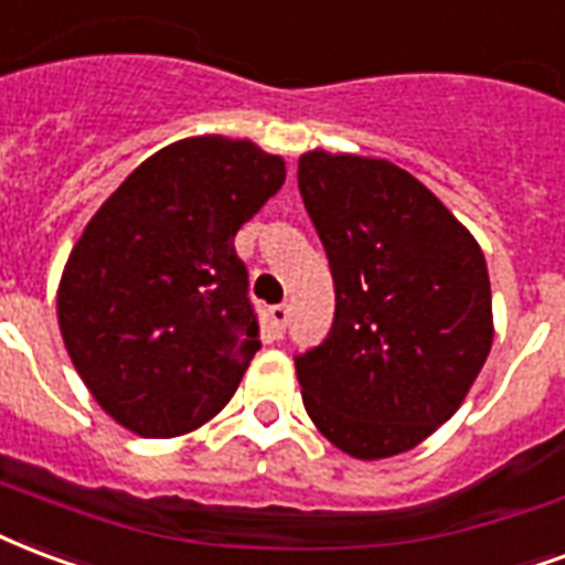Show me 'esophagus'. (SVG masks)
<instances>
[{"label":"esophagus","instance_id":"esophagus-1","mask_svg":"<svg viewBox=\"0 0 565 565\" xmlns=\"http://www.w3.org/2000/svg\"><path fill=\"white\" fill-rule=\"evenodd\" d=\"M287 317H290V308L287 305H271L269 308V323L275 329V335H281L284 326H287Z\"/></svg>","mask_w":565,"mask_h":565}]
</instances>
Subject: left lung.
<instances>
[{
    "instance_id": "left-lung-1",
    "label": "left lung",
    "mask_w": 565,
    "mask_h": 565,
    "mask_svg": "<svg viewBox=\"0 0 565 565\" xmlns=\"http://www.w3.org/2000/svg\"><path fill=\"white\" fill-rule=\"evenodd\" d=\"M299 194L335 281L329 335L296 356L305 411L359 461L407 452L452 419L491 353L482 248L383 158L305 152Z\"/></svg>"
}]
</instances>
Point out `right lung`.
Here are the masks:
<instances>
[{
	"mask_svg": "<svg viewBox=\"0 0 565 565\" xmlns=\"http://www.w3.org/2000/svg\"><path fill=\"white\" fill-rule=\"evenodd\" d=\"M281 154L221 134L158 149L92 215L56 315L77 374L128 431L206 425L260 350L233 239L284 185Z\"/></svg>",
	"mask_w": 565,
	"mask_h": 565,
	"instance_id": "obj_1",
	"label": "right lung"
}]
</instances>
